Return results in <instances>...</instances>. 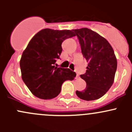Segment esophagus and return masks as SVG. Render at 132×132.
Returning a JSON list of instances; mask_svg holds the SVG:
<instances>
[{
    "label": "esophagus",
    "instance_id": "34e87169",
    "mask_svg": "<svg viewBox=\"0 0 132 132\" xmlns=\"http://www.w3.org/2000/svg\"><path fill=\"white\" fill-rule=\"evenodd\" d=\"M79 78V75L77 74V76H76V78L77 79V78Z\"/></svg>",
    "mask_w": 132,
    "mask_h": 132
}]
</instances>
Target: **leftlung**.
I'll list each match as a JSON object with an SVG mask.
<instances>
[{
    "label": "left lung",
    "instance_id": "8db88e82",
    "mask_svg": "<svg viewBox=\"0 0 132 132\" xmlns=\"http://www.w3.org/2000/svg\"><path fill=\"white\" fill-rule=\"evenodd\" d=\"M78 37L82 55L88 62L86 73L80 77L86 82L83 91H76L77 96L86 101L103 96L113 84L117 70L114 50L105 38L87 28L72 30Z\"/></svg>",
    "mask_w": 132,
    "mask_h": 132
}]
</instances>
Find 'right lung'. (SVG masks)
<instances>
[{
    "mask_svg": "<svg viewBox=\"0 0 132 132\" xmlns=\"http://www.w3.org/2000/svg\"><path fill=\"white\" fill-rule=\"evenodd\" d=\"M70 30L42 29L29 41L20 61L22 78L35 96L50 100L57 96L62 83L73 80L76 73L57 68L55 62L62 52L61 44L75 36Z\"/></svg>",
    "mask_w": 132,
    "mask_h": 132,
    "instance_id": "obj_1",
    "label": "right lung"
}]
</instances>
